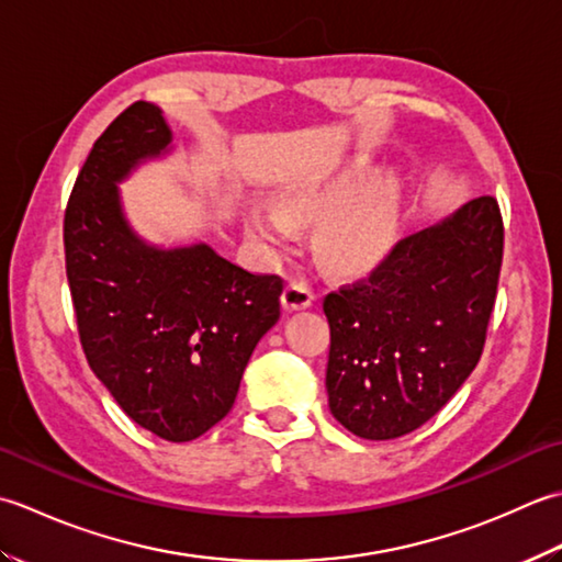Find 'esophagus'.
Here are the masks:
<instances>
[{
    "mask_svg": "<svg viewBox=\"0 0 562 562\" xmlns=\"http://www.w3.org/2000/svg\"><path fill=\"white\" fill-rule=\"evenodd\" d=\"M315 301L313 285L305 279H291L283 291V307L285 311H303Z\"/></svg>",
    "mask_w": 562,
    "mask_h": 562,
    "instance_id": "34e87169",
    "label": "esophagus"
}]
</instances>
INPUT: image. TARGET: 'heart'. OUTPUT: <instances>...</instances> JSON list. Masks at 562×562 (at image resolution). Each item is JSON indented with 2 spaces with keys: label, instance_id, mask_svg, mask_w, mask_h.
<instances>
[{
  "label": "heart",
  "instance_id": "heart-1",
  "mask_svg": "<svg viewBox=\"0 0 562 562\" xmlns=\"http://www.w3.org/2000/svg\"><path fill=\"white\" fill-rule=\"evenodd\" d=\"M353 184L351 179L337 184H303L283 193L281 210L269 205H255L249 213V225L257 237L271 245H283L293 237L294 223H311L335 211L347 201ZM400 213V189L395 179H381L353 199L345 209L327 217L319 233V249L325 259L335 267H353L375 257L395 233Z\"/></svg>",
  "mask_w": 562,
  "mask_h": 562
}]
</instances>
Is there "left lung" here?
Masks as SVG:
<instances>
[{"label":"left lung","instance_id":"left-lung-1","mask_svg":"<svg viewBox=\"0 0 562 562\" xmlns=\"http://www.w3.org/2000/svg\"><path fill=\"white\" fill-rule=\"evenodd\" d=\"M502 249L499 203L480 196L325 295V383L341 427L397 439L449 403L483 357Z\"/></svg>","mask_w":562,"mask_h":562}]
</instances>
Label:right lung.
<instances>
[{
	"instance_id": "obj_1",
	"label": "right lung",
	"mask_w": 562,
	"mask_h": 562,
	"mask_svg": "<svg viewBox=\"0 0 562 562\" xmlns=\"http://www.w3.org/2000/svg\"><path fill=\"white\" fill-rule=\"evenodd\" d=\"M162 111L135 101L97 137L65 209V271L85 357L135 425L191 441L233 409L283 279L209 245L157 249L121 213L119 181L167 150Z\"/></svg>"
}]
</instances>
